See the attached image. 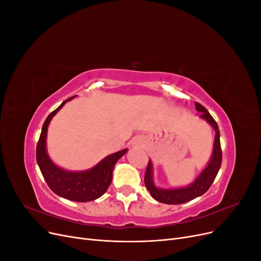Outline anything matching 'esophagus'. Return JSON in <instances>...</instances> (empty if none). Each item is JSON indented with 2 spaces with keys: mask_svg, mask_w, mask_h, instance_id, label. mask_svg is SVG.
<instances>
[{
  "mask_svg": "<svg viewBox=\"0 0 261 261\" xmlns=\"http://www.w3.org/2000/svg\"><path fill=\"white\" fill-rule=\"evenodd\" d=\"M136 143H137L138 145H143V140H141V139H137Z\"/></svg>",
  "mask_w": 261,
  "mask_h": 261,
  "instance_id": "esophagus-1",
  "label": "esophagus"
}]
</instances>
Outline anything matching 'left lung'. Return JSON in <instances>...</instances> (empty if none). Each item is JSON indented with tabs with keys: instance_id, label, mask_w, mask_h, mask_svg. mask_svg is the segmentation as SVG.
<instances>
[{
	"instance_id": "obj_1",
	"label": "left lung",
	"mask_w": 261,
	"mask_h": 261,
	"mask_svg": "<svg viewBox=\"0 0 261 261\" xmlns=\"http://www.w3.org/2000/svg\"><path fill=\"white\" fill-rule=\"evenodd\" d=\"M195 106L197 111L201 112L200 117L204 118V120H206L216 130L215 147H213V154L211 156V160L208 164V167L202 171L198 178H197L191 186L177 189L156 188L152 181V164L149 161L145 173V185L150 195L159 202L168 204H179L197 198V197L203 195L208 191L220 170L221 162H222V150H221L220 130L218 127V124L215 121V118L210 115L206 108L202 107L198 102H196Z\"/></svg>"
}]
</instances>
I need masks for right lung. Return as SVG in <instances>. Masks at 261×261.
<instances>
[{"label": "right lung", "mask_w": 261, "mask_h": 261, "mask_svg": "<svg viewBox=\"0 0 261 261\" xmlns=\"http://www.w3.org/2000/svg\"><path fill=\"white\" fill-rule=\"evenodd\" d=\"M73 98L74 97H70L65 100L46 117L37 144L36 156L39 168H40L46 184L52 192L68 200L86 202L99 198L107 192L109 186L111 185L114 165L116 161L127 151V149L108 155L96 167L84 172H68L57 167L46 153V132H48V126L52 117L59 112V110L65 105L66 101L72 100Z\"/></svg>", "instance_id": "1"}]
</instances>
